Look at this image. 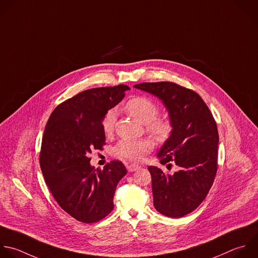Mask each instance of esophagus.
Listing matches in <instances>:
<instances>
[{
    "label": "esophagus",
    "mask_w": 258,
    "mask_h": 258,
    "mask_svg": "<svg viewBox=\"0 0 258 258\" xmlns=\"http://www.w3.org/2000/svg\"><path fill=\"white\" fill-rule=\"evenodd\" d=\"M126 168H127V170H128V172H134V171L139 170V169L141 168V166L136 165V164H130V165L126 166Z\"/></svg>",
    "instance_id": "1"
}]
</instances>
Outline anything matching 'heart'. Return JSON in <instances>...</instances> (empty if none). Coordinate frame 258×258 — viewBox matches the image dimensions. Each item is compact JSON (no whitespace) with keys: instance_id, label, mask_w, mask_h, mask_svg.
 Returning <instances> with one entry per match:
<instances>
[{"instance_id":"heart-1","label":"heart","mask_w":258,"mask_h":258,"mask_svg":"<svg viewBox=\"0 0 258 258\" xmlns=\"http://www.w3.org/2000/svg\"><path fill=\"white\" fill-rule=\"evenodd\" d=\"M128 114L143 124H147V131L159 142L165 141L171 133V123L167 119H158L159 106L149 98L136 97L131 99L124 106ZM116 111L109 110L103 121L102 127L106 135H110L114 130ZM152 149V143L148 140H121L114 147V154L121 159L140 161L145 154Z\"/></svg>"}]
</instances>
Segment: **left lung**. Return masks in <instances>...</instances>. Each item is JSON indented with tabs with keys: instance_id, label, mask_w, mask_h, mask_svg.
Masks as SVG:
<instances>
[{
	"instance_id": "1",
	"label": "left lung",
	"mask_w": 258,
	"mask_h": 258,
	"mask_svg": "<svg viewBox=\"0 0 258 258\" xmlns=\"http://www.w3.org/2000/svg\"><path fill=\"white\" fill-rule=\"evenodd\" d=\"M135 88L159 98L168 111L171 133L157 157L167 168H179L166 174L149 166L154 207L169 218H181L195 211L213 185L218 167L219 134L216 121L202 97L171 82L142 83Z\"/></svg>"
}]
</instances>
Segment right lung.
<instances>
[{
    "instance_id": "1",
    "label": "right lung",
    "mask_w": 258,
    "mask_h": 258,
    "mask_svg": "<svg viewBox=\"0 0 258 258\" xmlns=\"http://www.w3.org/2000/svg\"><path fill=\"white\" fill-rule=\"evenodd\" d=\"M130 90L126 85L83 91L60 103L43 133L40 167L59 207L82 223H95L113 210V197L126 174L120 161L95 169L89 154L105 144L102 121Z\"/></svg>"
}]
</instances>
